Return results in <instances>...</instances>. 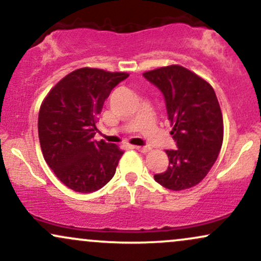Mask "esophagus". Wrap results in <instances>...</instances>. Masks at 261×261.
<instances>
[{
    "label": "esophagus",
    "mask_w": 261,
    "mask_h": 261,
    "mask_svg": "<svg viewBox=\"0 0 261 261\" xmlns=\"http://www.w3.org/2000/svg\"><path fill=\"white\" fill-rule=\"evenodd\" d=\"M135 149H137V151L142 152V153H146V152H148L151 147H148V146H135L134 147Z\"/></svg>",
    "instance_id": "1"
}]
</instances>
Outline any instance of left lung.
<instances>
[{
    "label": "left lung",
    "instance_id": "left-lung-1",
    "mask_svg": "<svg viewBox=\"0 0 261 261\" xmlns=\"http://www.w3.org/2000/svg\"><path fill=\"white\" fill-rule=\"evenodd\" d=\"M163 93L170 135L178 149L166 151L168 169L154 180L169 190L199 184L216 162L223 142V118L212 86L179 65L143 73Z\"/></svg>",
    "mask_w": 261,
    "mask_h": 261
}]
</instances>
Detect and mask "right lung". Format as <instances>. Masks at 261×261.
<instances>
[{
  "label": "right lung",
  "mask_w": 261,
  "mask_h": 261,
  "mask_svg": "<svg viewBox=\"0 0 261 261\" xmlns=\"http://www.w3.org/2000/svg\"><path fill=\"white\" fill-rule=\"evenodd\" d=\"M126 72L74 70L50 89L39 110L38 133L44 160L67 188L93 193L115 174L124 151L93 141L103 104Z\"/></svg>",
  "instance_id": "add662e5"
}]
</instances>
